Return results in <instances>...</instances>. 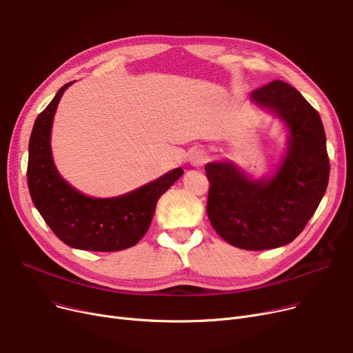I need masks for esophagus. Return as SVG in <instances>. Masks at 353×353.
<instances>
[{"instance_id": "34e87169", "label": "esophagus", "mask_w": 353, "mask_h": 353, "mask_svg": "<svg viewBox=\"0 0 353 353\" xmlns=\"http://www.w3.org/2000/svg\"><path fill=\"white\" fill-rule=\"evenodd\" d=\"M205 160H207V153L200 148L192 150L190 154H189V163L192 164L193 168H197V169L201 168L203 164L205 163Z\"/></svg>"}]
</instances>
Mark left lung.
Returning <instances> with one entry per match:
<instances>
[{
  "label": "left lung",
  "mask_w": 353,
  "mask_h": 353,
  "mask_svg": "<svg viewBox=\"0 0 353 353\" xmlns=\"http://www.w3.org/2000/svg\"><path fill=\"white\" fill-rule=\"evenodd\" d=\"M250 101L285 126V152L261 177L230 159L208 161L207 214L228 244L261 251L299 236L326 192L330 159L321 116L295 88L274 81L254 90Z\"/></svg>",
  "instance_id": "left-lung-1"
}]
</instances>
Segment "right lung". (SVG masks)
Here are the masks:
<instances>
[{"label":"right lung","instance_id":"add662e5","mask_svg":"<svg viewBox=\"0 0 353 353\" xmlns=\"http://www.w3.org/2000/svg\"><path fill=\"white\" fill-rule=\"evenodd\" d=\"M63 85L37 117L28 145V189L34 205L55 236L66 245L89 251H121L133 247L148 232L157 200L177 181L176 168L137 189L114 197H90L69 184L52 157L51 134Z\"/></svg>","mask_w":353,"mask_h":353}]
</instances>
